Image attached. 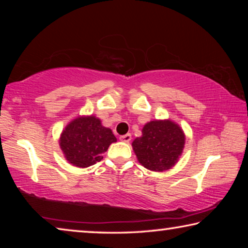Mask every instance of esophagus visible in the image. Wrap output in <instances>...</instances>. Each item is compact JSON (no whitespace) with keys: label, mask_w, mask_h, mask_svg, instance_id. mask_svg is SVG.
Returning a JSON list of instances; mask_svg holds the SVG:
<instances>
[{"label":"esophagus","mask_w":248,"mask_h":248,"mask_svg":"<svg viewBox=\"0 0 248 248\" xmlns=\"http://www.w3.org/2000/svg\"><path fill=\"white\" fill-rule=\"evenodd\" d=\"M119 139L123 142H130V140H131V134L127 133V134H124V136H121Z\"/></svg>","instance_id":"1"}]
</instances>
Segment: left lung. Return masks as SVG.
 Wrapping results in <instances>:
<instances>
[{"mask_svg": "<svg viewBox=\"0 0 248 248\" xmlns=\"http://www.w3.org/2000/svg\"><path fill=\"white\" fill-rule=\"evenodd\" d=\"M184 145V131L171 120L150 121L142 129V136L132 142L138 161L153 171L171 169L182 155Z\"/></svg>", "mask_w": 248, "mask_h": 248, "instance_id": "left-lung-1", "label": "left lung"}]
</instances>
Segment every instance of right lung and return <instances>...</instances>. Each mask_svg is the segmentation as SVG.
Instances as JSON below:
<instances>
[{"label": "right lung", "mask_w": 248, "mask_h": 248, "mask_svg": "<svg viewBox=\"0 0 248 248\" xmlns=\"http://www.w3.org/2000/svg\"><path fill=\"white\" fill-rule=\"evenodd\" d=\"M117 139L95 116L78 117L60 137V148L66 161L78 167H89L102 161L103 153Z\"/></svg>", "instance_id": "add662e5"}]
</instances>
